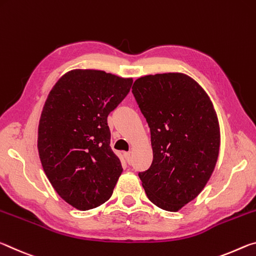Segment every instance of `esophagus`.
Returning <instances> with one entry per match:
<instances>
[{
  "instance_id": "34e87169",
  "label": "esophagus",
  "mask_w": 256,
  "mask_h": 256,
  "mask_svg": "<svg viewBox=\"0 0 256 256\" xmlns=\"http://www.w3.org/2000/svg\"><path fill=\"white\" fill-rule=\"evenodd\" d=\"M124 156L126 161H127L129 164H132V153L130 152H127V153H124Z\"/></svg>"
}]
</instances>
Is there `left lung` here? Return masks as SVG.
Masks as SVG:
<instances>
[{"label":"left lung","mask_w":256,"mask_h":256,"mask_svg":"<svg viewBox=\"0 0 256 256\" xmlns=\"http://www.w3.org/2000/svg\"><path fill=\"white\" fill-rule=\"evenodd\" d=\"M132 92L153 148L152 164L138 176L150 202L178 211L202 192L214 170L220 130L212 102L182 74L140 77Z\"/></svg>","instance_id":"8db88e82"}]
</instances>
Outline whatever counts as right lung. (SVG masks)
<instances>
[{
  "mask_svg": "<svg viewBox=\"0 0 256 256\" xmlns=\"http://www.w3.org/2000/svg\"><path fill=\"white\" fill-rule=\"evenodd\" d=\"M132 85V79L106 71L72 70L46 98L37 140L42 166L58 194L78 210L106 202L122 172L108 116Z\"/></svg>",
  "mask_w": 256,
  "mask_h": 256,
  "instance_id": "obj_1",
  "label": "right lung"
}]
</instances>
